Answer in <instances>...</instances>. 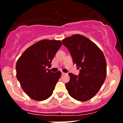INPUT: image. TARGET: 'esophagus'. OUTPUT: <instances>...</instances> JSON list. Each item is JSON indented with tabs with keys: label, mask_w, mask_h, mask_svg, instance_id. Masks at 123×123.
Returning <instances> with one entry per match:
<instances>
[{
	"label": "esophagus",
	"mask_w": 123,
	"mask_h": 123,
	"mask_svg": "<svg viewBox=\"0 0 123 123\" xmlns=\"http://www.w3.org/2000/svg\"><path fill=\"white\" fill-rule=\"evenodd\" d=\"M61 74H62V75H64V74H65L66 73H64V72H61Z\"/></svg>",
	"instance_id": "1"
}]
</instances>
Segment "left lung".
Returning <instances> with one entry per match:
<instances>
[{
  "mask_svg": "<svg viewBox=\"0 0 123 123\" xmlns=\"http://www.w3.org/2000/svg\"><path fill=\"white\" fill-rule=\"evenodd\" d=\"M69 51L74 64L80 69L78 76L69 73L66 88L72 98L87 101L95 96L106 76V62L104 53L94 42L76 34L62 40Z\"/></svg>",
  "mask_w": 123,
  "mask_h": 123,
  "instance_id": "left-lung-1",
  "label": "left lung"
}]
</instances>
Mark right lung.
Segmentation results:
<instances>
[{
	"label": "right lung",
	"mask_w": 123,
	"mask_h": 123,
	"mask_svg": "<svg viewBox=\"0 0 123 123\" xmlns=\"http://www.w3.org/2000/svg\"><path fill=\"white\" fill-rule=\"evenodd\" d=\"M60 40L44 39L28 47L16 63L17 78L24 91L32 99H47L61 76L47 68L62 46Z\"/></svg>",
	"instance_id": "1"
}]
</instances>
